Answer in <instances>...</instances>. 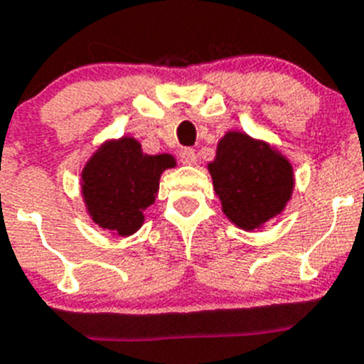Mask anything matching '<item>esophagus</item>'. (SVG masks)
<instances>
[{
    "label": "esophagus",
    "mask_w": 364,
    "mask_h": 364,
    "mask_svg": "<svg viewBox=\"0 0 364 364\" xmlns=\"http://www.w3.org/2000/svg\"><path fill=\"white\" fill-rule=\"evenodd\" d=\"M181 161L183 164H196V161H198V157H196V151L192 150V148H185V150H181Z\"/></svg>",
    "instance_id": "1"
}]
</instances>
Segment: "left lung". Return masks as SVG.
<instances>
[{"mask_svg":"<svg viewBox=\"0 0 364 364\" xmlns=\"http://www.w3.org/2000/svg\"><path fill=\"white\" fill-rule=\"evenodd\" d=\"M221 210L243 230H258L282 213L295 188L293 166L282 151L245 132L230 129L207 164Z\"/></svg>","mask_w":364,"mask_h":364,"instance_id":"obj_1","label":"left lung"}]
</instances>
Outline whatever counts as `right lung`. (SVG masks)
Segmentation results:
<instances>
[{"label": "right lung", "mask_w": 364, "mask_h": 364, "mask_svg": "<svg viewBox=\"0 0 364 364\" xmlns=\"http://www.w3.org/2000/svg\"><path fill=\"white\" fill-rule=\"evenodd\" d=\"M172 154H144L132 135L107 139L80 173L82 201L95 225L115 236H132L154 205L164 170L176 166Z\"/></svg>", "instance_id": "obj_1"}]
</instances>
